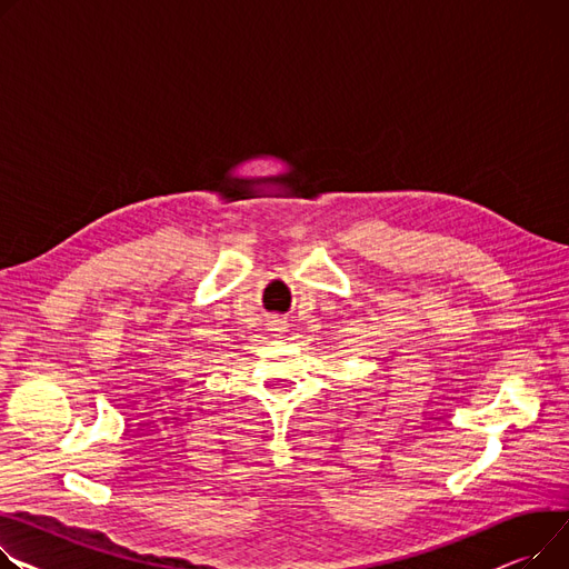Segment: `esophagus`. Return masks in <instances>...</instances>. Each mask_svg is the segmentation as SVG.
<instances>
[{
  "mask_svg": "<svg viewBox=\"0 0 569 569\" xmlns=\"http://www.w3.org/2000/svg\"><path fill=\"white\" fill-rule=\"evenodd\" d=\"M277 322H279V320H277ZM281 329H286V327H283V325H281Z\"/></svg>",
  "mask_w": 569,
  "mask_h": 569,
  "instance_id": "esophagus-1",
  "label": "esophagus"
}]
</instances>
